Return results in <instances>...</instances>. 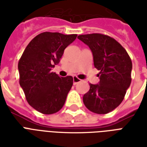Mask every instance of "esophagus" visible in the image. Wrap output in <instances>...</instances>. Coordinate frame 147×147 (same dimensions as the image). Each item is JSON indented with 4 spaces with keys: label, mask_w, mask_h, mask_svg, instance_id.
<instances>
[{
    "label": "esophagus",
    "mask_w": 147,
    "mask_h": 147,
    "mask_svg": "<svg viewBox=\"0 0 147 147\" xmlns=\"http://www.w3.org/2000/svg\"><path fill=\"white\" fill-rule=\"evenodd\" d=\"M80 82H81V80H80V79H78V78H77V77H76V76L73 77L74 85H76V84H77L78 83H80Z\"/></svg>",
    "instance_id": "esophagus-1"
}]
</instances>
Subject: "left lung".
Segmentation results:
<instances>
[{
	"instance_id": "1",
	"label": "left lung",
	"mask_w": 147,
	"mask_h": 147,
	"mask_svg": "<svg viewBox=\"0 0 147 147\" xmlns=\"http://www.w3.org/2000/svg\"><path fill=\"white\" fill-rule=\"evenodd\" d=\"M78 38L91 49L94 67L100 71V82L95 85L90 83L83 103L94 113H108L122 102L130 86L131 60L125 49L108 35L88 34L79 35Z\"/></svg>"
}]
</instances>
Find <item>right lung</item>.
I'll return each mask as SVG.
<instances>
[{
	"label": "right lung",
	"mask_w": 147,
	"mask_h": 147,
	"mask_svg": "<svg viewBox=\"0 0 147 147\" xmlns=\"http://www.w3.org/2000/svg\"><path fill=\"white\" fill-rule=\"evenodd\" d=\"M77 34L43 32L27 45L18 63L20 85L29 105L39 113L53 114L61 109L73 84L71 76L52 72L65 48Z\"/></svg>",
	"instance_id": "obj_1"
}]
</instances>
